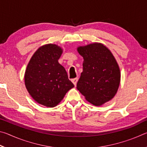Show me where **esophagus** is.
I'll return each mask as SVG.
<instances>
[{
  "label": "esophagus",
  "instance_id": "1",
  "mask_svg": "<svg viewBox=\"0 0 147 147\" xmlns=\"http://www.w3.org/2000/svg\"><path fill=\"white\" fill-rule=\"evenodd\" d=\"M78 78H74V79H72V80H71L72 82H73V83L74 84V86L76 85L77 82H78Z\"/></svg>",
  "mask_w": 147,
  "mask_h": 147
}]
</instances>
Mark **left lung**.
Instances as JSON below:
<instances>
[{"mask_svg":"<svg viewBox=\"0 0 147 147\" xmlns=\"http://www.w3.org/2000/svg\"><path fill=\"white\" fill-rule=\"evenodd\" d=\"M83 57V71L76 88L89 102L102 105L112 99L117 92L121 73L111 51L100 43L77 48Z\"/></svg>","mask_w":147,"mask_h":147,"instance_id":"left-lung-1","label":"left lung"}]
</instances>
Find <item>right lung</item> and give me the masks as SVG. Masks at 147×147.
<instances>
[{"label": "right lung", "mask_w": 147, "mask_h": 147, "mask_svg": "<svg viewBox=\"0 0 147 147\" xmlns=\"http://www.w3.org/2000/svg\"><path fill=\"white\" fill-rule=\"evenodd\" d=\"M63 50L55 44H47L37 50L24 74V84L37 102L49 108L56 106L74 86L65 69L59 63Z\"/></svg>", "instance_id": "obj_1"}]
</instances>
